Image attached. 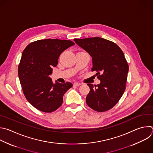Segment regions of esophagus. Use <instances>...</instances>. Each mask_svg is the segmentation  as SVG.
Segmentation results:
<instances>
[{
	"instance_id": "34e87169",
	"label": "esophagus",
	"mask_w": 153,
	"mask_h": 153,
	"mask_svg": "<svg viewBox=\"0 0 153 153\" xmlns=\"http://www.w3.org/2000/svg\"><path fill=\"white\" fill-rule=\"evenodd\" d=\"M80 84L79 83H77V82H75L74 84H73V85L74 86H79Z\"/></svg>"
}]
</instances>
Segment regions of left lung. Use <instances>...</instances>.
Wrapping results in <instances>:
<instances>
[{"label":"left lung","instance_id":"1","mask_svg":"<svg viewBox=\"0 0 153 153\" xmlns=\"http://www.w3.org/2000/svg\"><path fill=\"white\" fill-rule=\"evenodd\" d=\"M74 41L92 57L91 70L97 72L100 80L97 85L87 84L90 88L86 97L88 106L97 112L111 109L126 89L128 65L124 53L115 43L100 37Z\"/></svg>","mask_w":153,"mask_h":153}]
</instances>
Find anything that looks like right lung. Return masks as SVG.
<instances>
[{"instance_id":"right-lung-1","label":"right lung","mask_w":153,"mask_h":153,"mask_svg":"<svg viewBox=\"0 0 153 153\" xmlns=\"http://www.w3.org/2000/svg\"><path fill=\"white\" fill-rule=\"evenodd\" d=\"M73 45L70 40L44 39L29 44L23 52L19 77L26 99L38 110L49 113L58 109L63 95L73 86L70 82H53L50 75L60 55Z\"/></svg>"}]
</instances>
